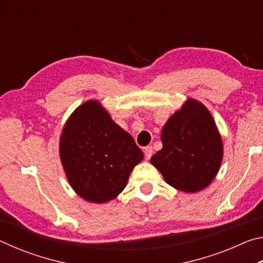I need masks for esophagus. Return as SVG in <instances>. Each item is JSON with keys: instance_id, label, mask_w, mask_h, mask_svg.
I'll return each mask as SVG.
<instances>
[{"instance_id": "34e87169", "label": "esophagus", "mask_w": 263, "mask_h": 263, "mask_svg": "<svg viewBox=\"0 0 263 263\" xmlns=\"http://www.w3.org/2000/svg\"><path fill=\"white\" fill-rule=\"evenodd\" d=\"M144 153H145V158L147 160L152 158V155H153V147H152V146H146V147L144 148Z\"/></svg>"}]
</instances>
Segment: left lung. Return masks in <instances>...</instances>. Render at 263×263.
<instances>
[{
	"label": "left lung",
	"mask_w": 263,
	"mask_h": 263,
	"mask_svg": "<svg viewBox=\"0 0 263 263\" xmlns=\"http://www.w3.org/2000/svg\"><path fill=\"white\" fill-rule=\"evenodd\" d=\"M161 140L162 148L151 162L168 184L185 193H196L211 183L220 166L222 144L205 106L189 99L168 119Z\"/></svg>",
	"instance_id": "8db88e82"
}]
</instances>
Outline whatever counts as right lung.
Returning <instances> with one entry per match:
<instances>
[{
  "instance_id": "obj_1",
  "label": "right lung",
  "mask_w": 263,
  "mask_h": 263,
  "mask_svg": "<svg viewBox=\"0 0 263 263\" xmlns=\"http://www.w3.org/2000/svg\"><path fill=\"white\" fill-rule=\"evenodd\" d=\"M60 158L80 197L105 203L122 193L144 154L99 102L89 101L79 106L66 124Z\"/></svg>"
}]
</instances>
